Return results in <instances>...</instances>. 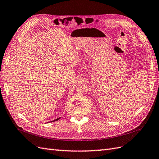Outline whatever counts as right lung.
Segmentation results:
<instances>
[{"mask_svg": "<svg viewBox=\"0 0 159 159\" xmlns=\"http://www.w3.org/2000/svg\"><path fill=\"white\" fill-rule=\"evenodd\" d=\"M60 118H56V120H53V121H51V122H54V121H56V120H59Z\"/></svg>", "mask_w": 159, "mask_h": 159, "instance_id": "obj_1", "label": "right lung"}]
</instances>
